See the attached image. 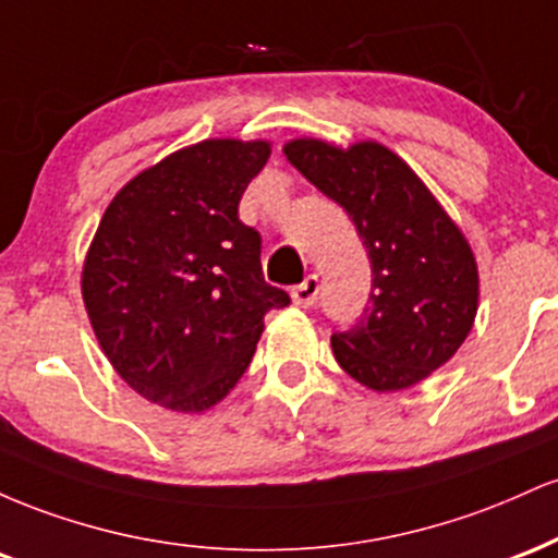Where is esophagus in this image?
Listing matches in <instances>:
<instances>
[{
	"instance_id": "1",
	"label": "esophagus",
	"mask_w": 558,
	"mask_h": 558,
	"mask_svg": "<svg viewBox=\"0 0 558 558\" xmlns=\"http://www.w3.org/2000/svg\"><path fill=\"white\" fill-rule=\"evenodd\" d=\"M317 293H319L317 275H310V278H304V283H299L296 288H293L291 299H293V304L301 306V310H310V306L315 304Z\"/></svg>"
}]
</instances>
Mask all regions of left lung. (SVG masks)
Segmentation results:
<instances>
[{
  "label": "left lung",
  "mask_w": 558,
  "mask_h": 558,
  "mask_svg": "<svg viewBox=\"0 0 558 558\" xmlns=\"http://www.w3.org/2000/svg\"><path fill=\"white\" fill-rule=\"evenodd\" d=\"M288 162L349 213L373 265L364 317L332 332L343 373L377 393L412 388L470 336L480 275L470 241L433 191L377 141L291 138Z\"/></svg>",
  "instance_id": "8db88e82"
}]
</instances>
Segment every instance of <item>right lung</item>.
Segmentation results:
<instances>
[{"mask_svg": "<svg viewBox=\"0 0 558 558\" xmlns=\"http://www.w3.org/2000/svg\"><path fill=\"white\" fill-rule=\"evenodd\" d=\"M270 141L204 138L133 175L101 215L81 293L123 380L178 414L213 409L252 362L265 315L288 293L265 283L262 239L239 220Z\"/></svg>", "mask_w": 558, "mask_h": 558, "instance_id": "add662e5", "label": "right lung"}]
</instances>
